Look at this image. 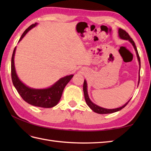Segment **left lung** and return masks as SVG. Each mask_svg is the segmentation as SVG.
Wrapping results in <instances>:
<instances>
[{
    "label": "left lung",
    "instance_id": "8db88e82",
    "mask_svg": "<svg viewBox=\"0 0 151 151\" xmlns=\"http://www.w3.org/2000/svg\"><path fill=\"white\" fill-rule=\"evenodd\" d=\"M119 37L121 38V39L126 40H129L130 41V43L132 44V45L134 46V49H135V50H136L137 57V59H138L139 63V65H140V64H141L140 58H139V56L138 52H137V48L136 47V45H135V43H134V41L132 40V38L130 37V36H129V34H128L126 31L124 30L123 29H122V28H119ZM139 80H140V75H139ZM83 91H84V97H85L86 102V103H87V104L88 105V106L93 111L96 112V113L99 114H111V113H114V112H116L117 111H119V110H121V109H123V108H124L125 106H126L127 105V104L129 103V101H129V102H127V103H126L124 106H123L120 107V108H115V109H106V108H101L100 106H98L97 105L93 104L90 101V99H89V98L88 97V95L87 83H86V81H84V85H83Z\"/></svg>",
    "mask_w": 151,
    "mask_h": 151
}]
</instances>
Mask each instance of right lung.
<instances>
[{
	"instance_id": "right-lung-1",
	"label": "right lung",
	"mask_w": 151,
	"mask_h": 151,
	"mask_svg": "<svg viewBox=\"0 0 151 151\" xmlns=\"http://www.w3.org/2000/svg\"><path fill=\"white\" fill-rule=\"evenodd\" d=\"M36 23L30 25L27 28L25 31L22 34V36L19 41H20L26 34L29 31L31 28L36 26ZM15 49L13 52L12 57V63H11V75L13 84L17 89L19 94L21 95L22 99L28 102V104L35 106L42 107V108H52L56 106L58 102L60 100L62 97V93L65 86L67 84L70 79L73 78V75H69L60 79L58 81L55 83L50 88L44 89H32L25 86L23 83H22L16 74L15 65H14V55L15 52Z\"/></svg>"
}]
</instances>
